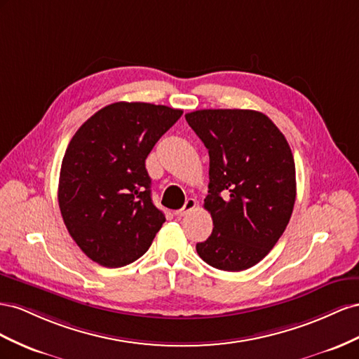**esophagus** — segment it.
<instances>
[{"mask_svg": "<svg viewBox=\"0 0 359 359\" xmlns=\"http://www.w3.org/2000/svg\"><path fill=\"white\" fill-rule=\"evenodd\" d=\"M196 206H197V201L194 200V198H188L185 201V204H183V208L176 212V215H177V217H185V215H188L189 212H192L194 209H196Z\"/></svg>", "mask_w": 359, "mask_h": 359, "instance_id": "1", "label": "esophagus"}]
</instances>
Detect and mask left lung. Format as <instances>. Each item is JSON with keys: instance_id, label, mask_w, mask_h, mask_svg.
Returning <instances> with one entry per match:
<instances>
[{"instance_id": "obj_1", "label": "left lung", "mask_w": 359, "mask_h": 359, "mask_svg": "<svg viewBox=\"0 0 359 359\" xmlns=\"http://www.w3.org/2000/svg\"><path fill=\"white\" fill-rule=\"evenodd\" d=\"M185 118L210 159L204 209L213 230L197 252L221 271L248 269L275 247L292 217L296 176L289 142L259 111L198 109Z\"/></svg>"}]
</instances>
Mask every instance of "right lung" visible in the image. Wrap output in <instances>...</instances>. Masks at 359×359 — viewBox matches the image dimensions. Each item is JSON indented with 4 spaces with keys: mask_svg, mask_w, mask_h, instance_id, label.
<instances>
[{
    "mask_svg": "<svg viewBox=\"0 0 359 359\" xmlns=\"http://www.w3.org/2000/svg\"><path fill=\"white\" fill-rule=\"evenodd\" d=\"M182 109L116 102L81 126L66 149L58 204L88 259L120 268L140 259L165 222L151 201L146 159Z\"/></svg>",
    "mask_w": 359,
    "mask_h": 359,
    "instance_id": "obj_1",
    "label": "right lung"
}]
</instances>
